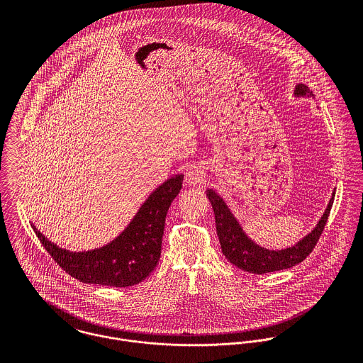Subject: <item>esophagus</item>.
I'll return each instance as SVG.
<instances>
[{"mask_svg": "<svg viewBox=\"0 0 363 363\" xmlns=\"http://www.w3.org/2000/svg\"><path fill=\"white\" fill-rule=\"evenodd\" d=\"M206 179V173L201 167L199 166H191L187 173H186V183L190 186H197L201 184Z\"/></svg>", "mask_w": 363, "mask_h": 363, "instance_id": "1", "label": "esophagus"}]
</instances>
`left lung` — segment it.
<instances>
[{
	"instance_id": "8db88e82",
	"label": "left lung",
	"mask_w": 363,
	"mask_h": 363,
	"mask_svg": "<svg viewBox=\"0 0 363 363\" xmlns=\"http://www.w3.org/2000/svg\"><path fill=\"white\" fill-rule=\"evenodd\" d=\"M295 95L313 96L311 89L303 84H299L295 88ZM334 196L335 193H333L328 207L323 213L321 219L318 220L317 226L298 245L285 250H268L253 243V240H250L245 235L239 222L235 219L225 201L213 190H207V197L213 209L216 233L220 242L223 256L238 268L253 274H267L279 269H286L306 259L315 247L324 230V226L327 223L330 211L334 203Z\"/></svg>"
}]
</instances>
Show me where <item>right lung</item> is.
I'll use <instances>...</instances> for the list:
<instances>
[{
  "label": "right lung",
  "mask_w": 363,
  "mask_h": 363,
  "mask_svg": "<svg viewBox=\"0 0 363 363\" xmlns=\"http://www.w3.org/2000/svg\"><path fill=\"white\" fill-rule=\"evenodd\" d=\"M183 176L166 180L140 208L127 229L102 249L71 253L49 242L33 225V230L52 259L72 278L85 284L116 288L144 281L156 267L172 201L182 190Z\"/></svg>",
  "instance_id": "obj_1"
}]
</instances>
